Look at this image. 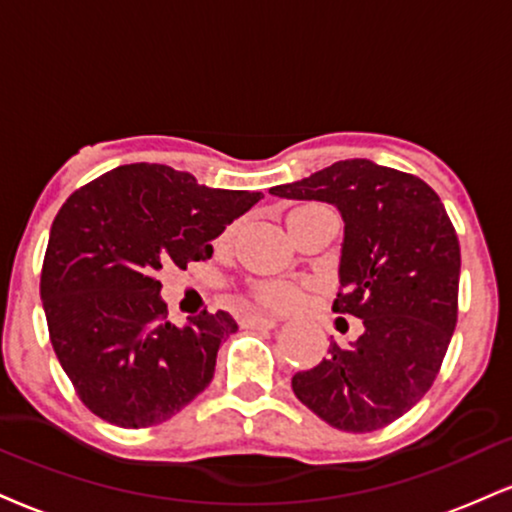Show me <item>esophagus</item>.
<instances>
[{
    "instance_id": "1",
    "label": "esophagus",
    "mask_w": 512,
    "mask_h": 512,
    "mask_svg": "<svg viewBox=\"0 0 512 512\" xmlns=\"http://www.w3.org/2000/svg\"><path fill=\"white\" fill-rule=\"evenodd\" d=\"M240 324H243L245 329H274V326L279 324V319L267 317V315H248L243 317V322Z\"/></svg>"
}]
</instances>
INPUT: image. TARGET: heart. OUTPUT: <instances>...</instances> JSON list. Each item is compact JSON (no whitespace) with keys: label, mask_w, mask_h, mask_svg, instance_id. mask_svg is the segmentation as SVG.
<instances>
[{"label":"heart","mask_w":512,"mask_h":512,"mask_svg":"<svg viewBox=\"0 0 512 512\" xmlns=\"http://www.w3.org/2000/svg\"><path fill=\"white\" fill-rule=\"evenodd\" d=\"M231 229L221 233V238L217 240L219 245H226L231 240ZM300 286L288 281H257L255 286L250 288V298L255 300L260 307H267V310H291L300 303Z\"/></svg>","instance_id":"heart-1"}]
</instances>
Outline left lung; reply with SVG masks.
I'll use <instances>...</instances> for the list:
<instances>
[{
	"label": "left lung",
	"mask_w": 512,
	"mask_h": 512,
	"mask_svg": "<svg viewBox=\"0 0 512 512\" xmlns=\"http://www.w3.org/2000/svg\"><path fill=\"white\" fill-rule=\"evenodd\" d=\"M288 200L338 207L343 224L334 312L362 319L350 348L336 343L293 393L341 432H377L432 389L458 322L460 243L441 197L422 178L346 159L269 188Z\"/></svg>",
	"instance_id": "left-lung-1"
}]
</instances>
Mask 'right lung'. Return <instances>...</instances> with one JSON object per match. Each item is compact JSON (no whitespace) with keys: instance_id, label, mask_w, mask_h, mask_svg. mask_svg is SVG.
Segmentation results:
<instances>
[{"instance_id":"1","label":"right lung","mask_w":512,"mask_h":512,"mask_svg":"<svg viewBox=\"0 0 512 512\" xmlns=\"http://www.w3.org/2000/svg\"><path fill=\"white\" fill-rule=\"evenodd\" d=\"M207 188L164 164H126L78 188L54 217L40 298L49 341L90 412L123 429L155 427L214 377L229 312L169 322L162 267L212 257V240L260 200Z\"/></svg>"}]
</instances>
